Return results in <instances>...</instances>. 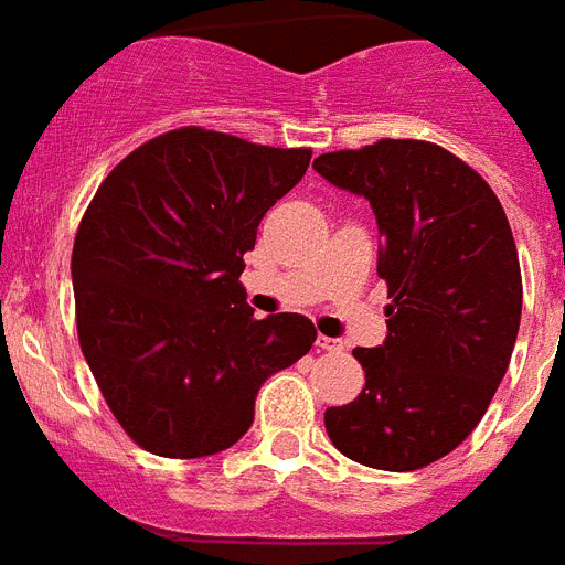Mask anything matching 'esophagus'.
<instances>
[{
	"label": "esophagus",
	"instance_id": "obj_1",
	"mask_svg": "<svg viewBox=\"0 0 565 565\" xmlns=\"http://www.w3.org/2000/svg\"><path fill=\"white\" fill-rule=\"evenodd\" d=\"M316 348H319V350H330V353H333V350H341V341L327 339V335H319V339H316Z\"/></svg>",
	"mask_w": 565,
	"mask_h": 565
}]
</instances>
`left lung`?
Wrapping results in <instances>:
<instances>
[{
  "label": "left lung",
  "mask_w": 565,
  "mask_h": 565,
  "mask_svg": "<svg viewBox=\"0 0 565 565\" xmlns=\"http://www.w3.org/2000/svg\"><path fill=\"white\" fill-rule=\"evenodd\" d=\"M312 169L371 201L391 298L387 339L353 350L362 393L327 407L324 428L353 462L416 471L477 428L509 371L523 310L509 217L471 166L425 140L327 151Z\"/></svg>",
  "instance_id": "left-lung-1"
}]
</instances>
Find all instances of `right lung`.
I'll use <instances>...</instances> for the list:
<instances>
[{"mask_svg": "<svg viewBox=\"0 0 565 565\" xmlns=\"http://www.w3.org/2000/svg\"><path fill=\"white\" fill-rule=\"evenodd\" d=\"M310 158L186 126L99 183L71 255L79 348L114 419L146 451H226L253 425L260 385L312 348L310 319H253L241 284L260 217Z\"/></svg>", "mask_w": 565, "mask_h": 565, "instance_id": "1", "label": "right lung"}]
</instances>
